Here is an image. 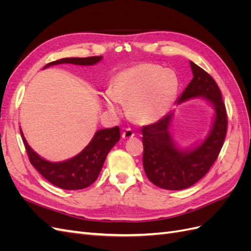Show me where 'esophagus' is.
Segmentation results:
<instances>
[{
	"label": "esophagus",
	"instance_id": "1",
	"mask_svg": "<svg viewBox=\"0 0 251 251\" xmlns=\"http://www.w3.org/2000/svg\"><path fill=\"white\" fill-rule=\"evenodd\" d=\"M134 135H135V134H134V132L132 131V128L126 127V128H125V131L123 132V138H125V139L132 138Z\"/></svg>",
	"mask_w": 251,
	"mask_h": 251
}]
</instances>
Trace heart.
<instances>
[{
    "label": "heart",
    "instance_id": "heart-1",
    "mask_svg": "<svg viewBox=\"0 0 251 251\" xmlns=\"http://www.w3.org/2000/svg\"><path fill=\"white\" fill-rule=\"evenodd\" d=\"M178 90L179 80L174 71L143 63L119 72L103 101L111 111L118 110L117 102L127 104L128 115L135 123L148 125L165 115Z\"/></svg>",
    "mask_w": 251,
    "mask_h": 251
}]
</instances>
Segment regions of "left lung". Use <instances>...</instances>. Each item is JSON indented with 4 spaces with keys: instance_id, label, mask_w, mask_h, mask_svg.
I'll use <instances>...</instances> for the list:
<instances>
[{
    "instance_id": "1",
    "label": "left lung",
    "mask_w": 251,
    "mask_h": 251,
    "mask_svg": "<svg viewBox=\"0 0 251 251\" xmlns=\"http://www.w3.org/2000/svg\"><path fill=\"white\" fill-rule=\"evenodd\" d=\"M191 67L194 77L179 97L178 103L203 96L215 105L216 119L208 137L192 151H179L170 134L172 113L142 127L144 172L151 183L169 191L187 188L202 179L217 160L227 133L228 119L217 82L195 63L191 62Z\"/></svg>"
}]
</instances>
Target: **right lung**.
Masks as SVG:
<instances>
[{
    "label": "right lung",
    "mask_w": 251,
    "mask_h": 251,
    "mask_svg": "<svg viewBox=\"0 0 251 251\" xmlns=\"http://www.w3.org/2000/svg\"><path fill=\"white\" fill-rule=\"evenodd\" d=\"M101 56L69 57L54 60L44 68L57 64H74L81 66L94 65L100 62ZM23 142L27 151L29 161L34 169L50 183L64 189H82L94 183L103 165L108 153L120 138L119 127L103 128L96 132L93 139L81 153L65 162L52 163L44 160L28 146L23 133Z\"/></svg>",
    "instance_id": "add662e5"
}]
</instances>
